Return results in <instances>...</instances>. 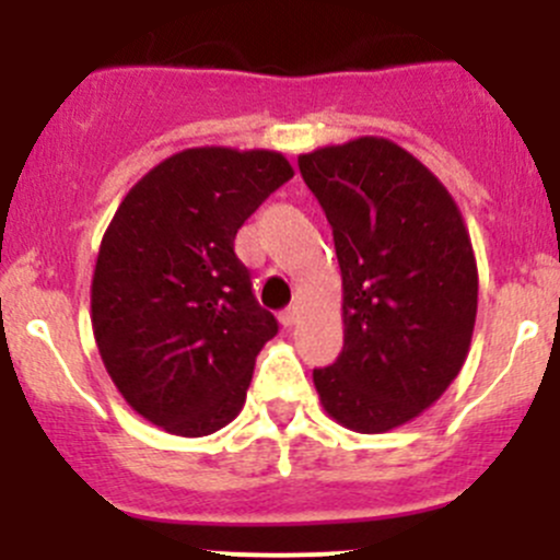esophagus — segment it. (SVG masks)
<instances>
[{
	"label": "esophagus",
	"mask_w": 560,
	"mask_h": 560,
	"mask_svg": "<svg viewBox=\"0 0 560 560\" xmlns=\"http://www.w3.org/2000/svg\"><path fill=\"white\" fill-rule=\"evenodd\" d=\"M279 322L284 327H292V325H298V322H301V308L298 306H290V308H284V312L279 314Z\"/></svg>",
	"instance_id": "34e87169"
}]
</instances>
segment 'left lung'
<instances>
[{
    "mask_svg": "<svg viewBox=\"0 0 560 560\" xmlns=\"http://www.w3.org/2000/svg\"><path fill=\"white\" fill-rule=\"evenodd\" d=\"M336 241L343 349L314 371L322 409L358 433L420 417L466 363L477 257L460 208L415 154L363 135L298 156Z\"/></svg>",
    "mask_w": 560,
    "mask_h": 560,
    "instance_id": "8db88e82",
    "label": "left lung"
}]
</instances>
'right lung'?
I'll return each instance as SVG.
<instances>
[{"mask_svg":"<svg viewBox=\"0 0 560 560\" xmlns=\"http://www.w3.org/2000/svg\"><path fill=\"white\" fill-rule=\"evenodd\" d=\"M295 175L268 149L197 145L151 167L107 224L92 330L107 376L143 420L175 436L238 417L273 314L235 257L241 224Z\"/></svg>","mask_w":560,"mask_h":560,"instance_id":"obj_1","label":"right lung"}]
</instances>
